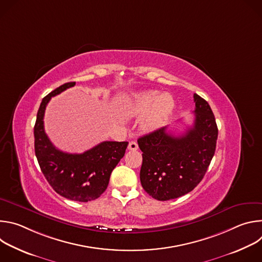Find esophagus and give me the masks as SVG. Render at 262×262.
<instances>
[{"mask_svg":"<svg viewBox=\"0 0 262 262\" xmlns=\"http://www.w3.org/2000/svg\"><path fill=\"white\" fill-rule=\"evenodd\" d=\"M139 147H138V143L137 142H135V141H132V142H129V144H128V149L129 150H137Z\"/></svg>","mask_w":262,"mask_h":262,"instance_id":"obj_1","label":"esophagus"}]
</instances>
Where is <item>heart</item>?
Instances as JSON below:
<instances>
[{
    "mask_svg": "<svg viewBox=\"0 0 262 262\" xmlns=\"http://www.w3.org/2000/svg\"><path fill=\"white\" fill-rule=\"evenodd\" d=\"M129 108L132 113L136 115L145 114L149 110L145 120V127L147 129H157L162 127L172 114L174 100L168 94L160 96L156 91L142 92L135 95L129 103Z\"/></svg>",
    "mask_w": 262,
    "mask_h": 262,
    "instance_id": "b5f03b06",
    "label": "heart"
}]
</instances>
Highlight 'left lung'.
<instances>
[{
  "label": "left lung",
  "mask_w": 262,
  "mask_h": 262,
  "mask_svg": "<svg viewBox=\"0 0 262 262\" xmlns=\"http://www.w3.org/2000/svg\"><path fill=\"white\" fill-rule=\"evenodd\" d=\"M195 120L181 136L159 128L138 139L140 180L152 198L167 201L193 191L205 175L215 151L217 126L208 102L194 94Z\"/></svg>",
  "instance_id": "1"
}]
</instances>
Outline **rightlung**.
Listing matches in <instances>:
<instances>
[{
    "label": "right lung",
    "instance_id": "obj_1",
    "mask_svg": "<svg viewBox=\"0 0 262 262\" xmlns=\"http://www.w3.org/2000/svg\"><path fill=\"white\" fill-rule=\"evenodd\" d=\"M66 83L41 101L34 126L35 155L40 169L56 193L72 201L97 199L107 188L112 171L124 157L128 142L104 141L83 154H67L57 149L45 132L46 107L53 96L73 87Z\"/></svg>",
    "mask_w": 262,
    "mask_h": 262
}]
</instances>
